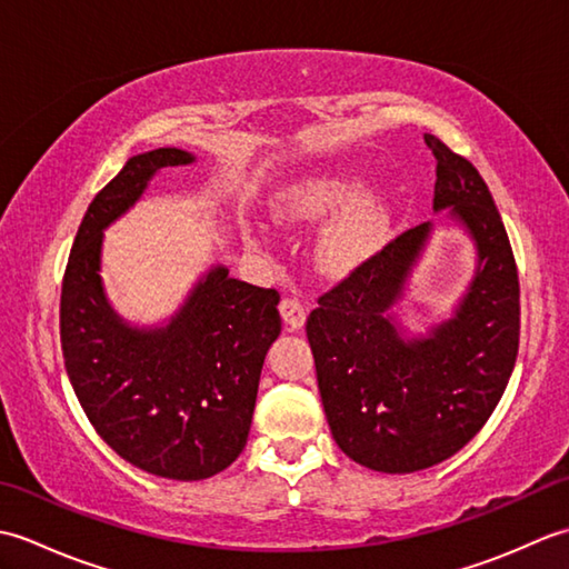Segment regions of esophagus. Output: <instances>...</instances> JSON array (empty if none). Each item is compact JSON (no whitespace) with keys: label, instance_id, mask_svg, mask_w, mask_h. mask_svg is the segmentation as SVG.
<instances>
[{"label":"esophagus","instance_id":"34e87169","mask_svg":"<svg viewBox=\"0 0 569 569\" xmlns=\"http://www.w3.org/2000/svg\"><path fill=\"white\" fill-rule=\"evenodd\" d=\"M278 310H281V318H283V322L288 325V328L291 330H300L306 325V306L300 303L298 298H293V296H288V298H283L281 300V306H278Z\"/></svg>","mask_w":569,"mask_h":569}]
</instances>
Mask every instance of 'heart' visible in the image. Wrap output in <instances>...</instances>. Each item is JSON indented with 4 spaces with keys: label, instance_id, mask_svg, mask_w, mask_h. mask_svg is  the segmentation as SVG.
Returning <instances> with one entry per match:
<instances>
[{
    "label": "heart",
    "instance_id": "b5f03b06",
    "mask_svg": "<svg viewBox=\"0 0 569 569\" xmlns=\"http://www.w3.org/2000/svg\"><path fill=\"white\" fill-rule=\"evenodd\" d=\"M361 180L349 176H312L283 190L278 200V217L286 220H310L328 214L361 192ZM389 229V214L383 202L365 198L349 204L322 229L318 241V257L325 269L347 271L367 261L381 247Z\"/></svg>",
    "mask_w": 569,
    "mask_h": 569
}]
</instances>
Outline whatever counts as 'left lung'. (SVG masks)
Returning a JSON list of instances; mask_svg holds the SVG:
<instances>
[{"mask_svg": "<svg viewBox=\"0 0 569 569\" xmlns=\"http://www.w3.org/2000/svg\"><path fill=\"white\" fill-rule=\"evenodd\" d=\"M426 143L438 161L432 208L450 210L477 249L455 316L418 337H403L391 316L430 239L432 222H422L322 293L306 325L335 442L386 475L440 465L485 428L521 332L516 259L485 178L438 137Z\"/></svg>", "mask_w": 569, "mask_h": 569, "instance_id": "obj_1", "label": "left lung"}]
</instances>
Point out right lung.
Segmentation results:
<instances>
[{"label": "right lung", "instance_id": "obj_1", "mask_svg": "<svg viewBox=\"0 0 569 569\" xmlns=\"http://www.w3.org/2000/svg\"><path fill=\"white\" fill-rule=\"evenodd\" d=\"M183 149L131 156L84 212L60 291V347L84 416L112 450L149 475L198 481L244 450L266 352L281 335L278 291L212 266L161 328L117 316L100 278L102 232Z\"/></svg>", "mask_w": 569, "mask_h": 569}]
</instances>
